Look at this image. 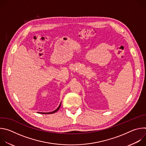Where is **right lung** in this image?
I'll return each instance as SVG.
<instances>
[{"mask_svg": "<svg viewBox=\"0 0 146 146\" xmlns=\"http://www.w3.org/2000/svg\"><path fill=\"white\" fill-rule=\"evenodd\" d=\"M60 105H61V103H60V105H59V106L58 107V108L56 109V110H55L54 111H51V112H48V113H42V112H37V113H41V114H52V113H55V112H56L59 109V108H60Z\"/></svg>", "mask_w": 146, "mask_h": 146, "instance_id": "add662e5", "label": "right lung"}]
</instances>
